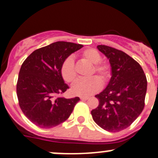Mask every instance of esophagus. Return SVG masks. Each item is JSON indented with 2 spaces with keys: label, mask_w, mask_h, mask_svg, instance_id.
I'll list each match as a JSON object with an SVG mask.
<instances>
[{
  "label": "esophagus",
  "mask_w": 158,
  "mask_h": 158,
  "mask_svg": "<svg viewBox=\"0 0 158 158\" xmlns=\"http://www.w3.org/2000/svg\"><path fill=\"white\" fill-rule=\"evenodd\" d=\"M89 97H80V99L81 100H87V99H89Z\"/></svg>",
  "instance_id": "obj_1"
}]
</instances>
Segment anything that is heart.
<instances>
[{"mask_svg":"<svg viewBox=\"0 0 158 158\" xmlns=\"http://www.w3.org/2000/svg\"><path fill=\"white\" fill-rule=\"evenodd\" d=\"M81 57L92 66L89 76L94 73L98 77H92L89 79H80L73 84L71 91L74 95L79 96H89L100 90L102 87V81L106 82L110 77V67L106 63H102V56L95 49L89 48L82 51ZM61 74L66 82L73 83L76 79V72L75 69L74 60L72 57H68L63 63L61 66Z\"/></svg>","mask_w":158,"mask_h":158,"instance_id":"obj_1","label":"heart"}]
</instances>
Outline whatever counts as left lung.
<instances>
[{
	"mask_svg": "<svg viewBox=\"0 0 158 158\" xmlns=\"http://www.w3.org/2000/svg\"><path fill=\"white\" fill-rule=\"evenodd\" d=\"M97 48L109 60L111 77L106 88L95 95L99 104L91 114L104 130L120 131L144 109L147 79L139 63L125 52L105 45Z\"/></svg>",
	"mask_w": 158,
	"mask_h": 158,
	"instance_id": "obj_1",
	"label": "left lung"
}]
</instances>
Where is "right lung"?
<instances>
[{
	"mask_svg": "<svg viewBox=\"0 0 158 158\" xmlns=\"http://www.w3.org/2000/svg\"><path fill=\"white\" fill-rule=\"evenodd\" d=\"M82 47L69 42L52 43L33 51L22 64L17 84L19 105L36 126L50 128L63 123L80 100L55 96L69 89L62 76V64Z\"/></svg>",
	"mask_w": 158,
	"mask_h": 158,
	"instance_id": "obj_1",
	"label": "right lung"
}]
</instances>
